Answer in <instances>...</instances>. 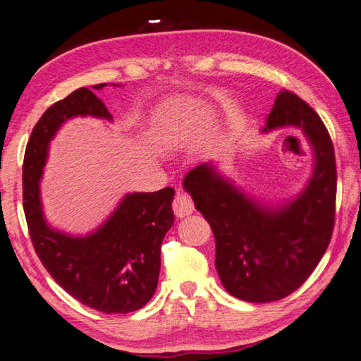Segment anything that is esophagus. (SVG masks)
<instances>
[{
	"mask_svg": "<svg viewBox=\"0 0 361 361\" xmlns=\"http://www.w3.org/2000/svg\"><path fill=\"white\" fill-rule=\"evenodd\" d=\"M172 208H173V213L176 217H185V216H189L194 213V202L189 197V194H186L185 190L180 189L178 192L175 194Z\"/></svg>",
	"mask_w": 361,
	"mask_h": 361,
	"instance_id": "34e87169",
	"label": "esophagus"
}]
</instances>
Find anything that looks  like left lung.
<instances>
[{
    "label": "left lung",
    "instance_id": "8db88e82",
    "mask_svg": "<svg viewBox=\"0 0 361 361\" xmlns=\"http://www.w3.org/2000/svg\"><path fill=\"white\" fill-rule=\"evenodd\" d=\"M299 126L314 150V172L305 190L285 208L267 209L200 164L183 186L216 239V269L224 288L247 302H274L300 288L330 244L335 225L336 162L326 125L293 92L280 90L264 131Z\"/></svg>",
    "mask_w": 361,
    "mask_h": 361
}]
</instances>
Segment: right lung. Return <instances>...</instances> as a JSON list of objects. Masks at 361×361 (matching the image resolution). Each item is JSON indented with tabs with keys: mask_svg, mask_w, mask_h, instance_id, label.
I'll use <instances>...</instances> for the list:
<instances>
[{
	"mask_svg": "<svg viewBox=\"0 0 361 361\" xmlns=\"http://www.w3.org/2000/svg\"><path fill=\"white\" fill-rule=\"evenodd\" d=\"M106 84H97L102 89ZM75 116L109 118L87 87L72 92L44 112L27 140L23 161V209L34 250L56 283L98 312L131 313L152 299L161 269V243L173 224L172 188L136 192L120 202L100 228L84 238L49 228L42 214L39 180L48 142Z\"/></svg>",
	"mask_w": 361,
	"mask_h": 361,
	"instance_id": "add662e5",
	"label": "right lung"
}]
</instances>
